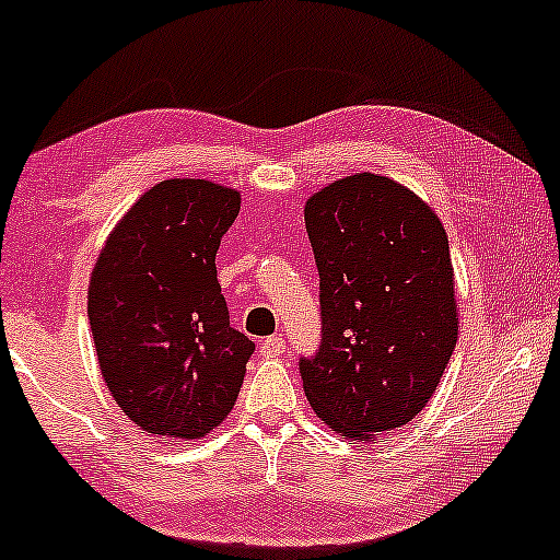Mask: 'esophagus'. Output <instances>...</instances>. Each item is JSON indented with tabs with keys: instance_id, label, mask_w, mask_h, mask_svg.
I'll return each mask as SVG.
<instances>
[{
	"instance_id": "obj_1",
	"label": "esophagus",
	"mask_w": 560,
	"mask_h": 560,
	"mask_svg": "<svg viewBox=\"0 0 560 560\" xmlns=\"http://www.w3.org/2000/svg\"><path fill=\"white\" fill-rule=\"evenodd\" d=\"M282 351H285V339H280V336H270V339H265L259 343V354L272 359V357H280Z\"/></svg>"
}]
</instances>
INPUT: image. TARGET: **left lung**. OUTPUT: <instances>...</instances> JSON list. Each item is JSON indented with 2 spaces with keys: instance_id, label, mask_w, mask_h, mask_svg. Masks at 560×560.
<instances>
[{
  "instance_id": "1",
  "label": "left lung",
  "mask_w": 560,
  "mask_h": 560,
  "mask_svg": "<svg viewBox=\"0 0 560 560\" xmlns=\"http://www.w3.org/2000/svg\"><path fill=\"white\" fill-rule=\"evenodd\" d=\"M324 336L301 359L311 408L339 435L377 441L410 423L458 339L448 236L423 198L377 173L305 201Z\"/></svg>"
}]
</instances>
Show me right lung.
Masks as SVG:
<instances>
[{"mask_svg":"<svg viewBox=\"0 0 560 560\" xmlns=\"http://www.w3.org/2000/svg\"><path fill=\"white\" fill-rule=\"evenodd\" d=\"M240 203L221 183L160 180L112 229L91 272L98 370L121 412L158 439H203L224 423L255 351L229 326L217 280Z\"/></svg>","mask_w":560,"mask_h":560,"instance_id":"add662e5","label":"right lung"}]
</instances>
